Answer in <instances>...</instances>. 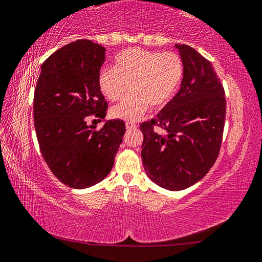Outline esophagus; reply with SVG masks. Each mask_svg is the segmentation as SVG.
Here are the masks:
<instances>
[{"instance_id": "esophagus-1", "label": "esophagus", "mask_w": 262, "mask_h": 262, "mask_svg": "<svg viewBox=\"0 0 262 262\" xmlns=\"http://www.w3.org/2000/svg\"><path fill=\"white\" fill-rule=\"evenodd\" d=\"M125 126H126L127 130H132V128H136L137 127L136 124L135 123H131V122H126L125 123Z\"/></svg>"}]
</instances>
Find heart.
Wrapping results in <instances>:
<instances>
[{
    "label": "heart",
    "instance_id": "obj_1",
    "mask_svg": "<svg viewBox=\"0 0 262 262\" xmlns=\"http://www.w3.org/2000/svg\"><path fill=\"white\" fill-rule=\"evenodd\" d=\"M183 77V62L176 53L150 52L128 48L115 57V68H103L99 73L100 90L110 101L121 100L110 110L112 116L136 122L144 116L149 105L162 108L175 93Z\"/></svg>",
    "mask_w": 262,
    "mask_h": 262
}]
</instances>
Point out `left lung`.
<instances>
[{"mask_svg": "<svg viewBox=\"0 0 262 262\" xmlns=\"http://www.w3.org/2000/svg\"><path fill=\"white\" fill-rule=\"evenodd\" d=\"M183 62L178 93L157 117L140 124L141 160L155 184L181 191L206 176L216 161L226 121V96L208 59L187 45H175ZM155 127L162 128L160 134Z\"/></svg>", "mask_w": 262, "mask_h": 262, "instance_id": "1", "label": "left lung"}]
</instances>
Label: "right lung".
<instances>
[{
	"label": "right lung",
	"instance_id": "1",
	"mask_svg": "<svg viewBox=\"0 0 262 262\" xmlns=\"http://www.w3.org/2000/svg\"><path fill=\"white\" fill-rule=\"evenodd\" d=\"M105 48L77 40L46 59L36 81L34 127L41 154L63 184L86 189L113 169L125 134L122 119H110L101 130L89 125L90 115L105 117L107 102L98 77Z\"/></svg>",
	"mask_w": 262,
	"mask_h": 262
}]
</instances>
